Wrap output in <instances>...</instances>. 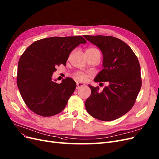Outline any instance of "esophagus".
Here are the masks:
<instances>
[{
    "label": "esophagus",
    "instance_id": "esophagus-1",
    "mask_svg": "<svg viewBox=\"0 0 159 159\" xmlns=\"http://www.w3.org/2000/svg\"><path fill=\"white\" fill-rule=\"evenodd\" d=\"M85 85V84H83V83H77V84H76V89H79L81 87Z\"/></svg>",
    "mask_w": 159,
    "mask_h": 159
}]
</instances>
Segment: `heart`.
<instances>
[{
  "label": "heart",
  "instance_id": "heart-1",
  "mask_svg": "<svg viewBox=\"0 0 159 159\" xmlns=\"http://www.w3.org/2000/svg\"><path fill=\"white\" fill-rule=\"evenodd\" d=\"M86 52L93 54V53H100V51L96 47H89L86 50L85 53ZM74 77L75 80H77L80 81H85L86 79V75L85 74H84L83 72H79L75 73L74 75Z\"/></svg>",
  "mask_w": 159,
  "mask_h": 159
}]
</instances>
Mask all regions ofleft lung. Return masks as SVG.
<instances>
[{"mask_svg": "<svg viewBox=\"0 0 159 159\" xmlns=\"http://www.w3.org/2000/svg\"><path fill=\"white\" fill-rule=\"evenodd\" d=\"M84 37L99 48L103 54L104 68L95 81L109 84L101 92L98 87L89 85L91 93L85 101L86 110L96 119L112 121L126 114L134 105L141 87L140 64L132 49L116 37Z\"/></svg>", "mask_w": 159, "mask_h": 159, "instance_id": "obj_1", "label": "left lung"}]
</instances>
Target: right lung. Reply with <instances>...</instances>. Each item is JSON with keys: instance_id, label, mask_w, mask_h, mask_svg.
Listing matches in <instances>:
<instances>
[{"instance_id": "obj_1", "label": "right lung", "mask_w": 159, "mask_h": 159, "mask_svg": "<svg viewBox=\"0 0 159 159\" xmlns=\"http://www.w3.org/2000/svg\"><path fill=\"white\" fill-rule=\"evenodd\" d=\"M86 40L81 36L52 37L33 43L21 56L18 64L17 85L27 107L41 116L62 112L76 87L74 80L66 78L61 84L52 81L57 67L66 66L70 52Z\"/></svg>"}]
</instances>
